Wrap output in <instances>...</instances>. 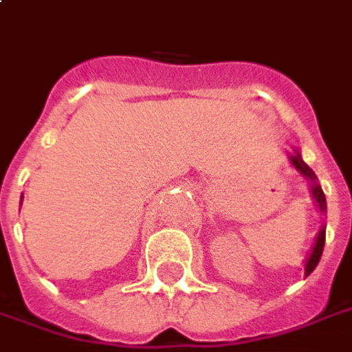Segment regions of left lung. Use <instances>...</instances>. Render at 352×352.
Masks as SVG:
<instances>
[{
  "label": "left lung",
  "mask_w": 352,
  "mask_h": 352,
  "mask_svg": "<svg viewBox=\"0 0 352 352\" xmlns=\"http://www.w3.org/2000/svg\"><path fill=\"white\" fill-rule=\"evenodd\" d=\"M288 160H290L292 167L296 169L300 175L304 177V179H308L311 199L316 200V206L320 208V212L327 214L325 195H323L320 183H318V177H316V173H314V171L308 167V164L302 160V155H300L298 150H294L292 153H288ZM323 245H325V226H321L320 228L318 237H316V241H314V245H311V251H309V255L306 257V261H304V276H308V274L314 273V269L318 267V263H320L321 259V253H323Z\"/></svg>",
  "instance_id": "obj_1"
}]
</instances>
